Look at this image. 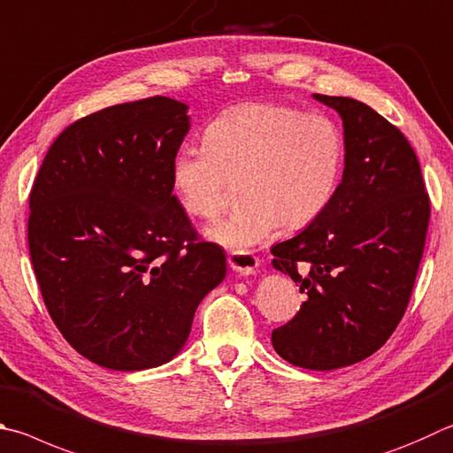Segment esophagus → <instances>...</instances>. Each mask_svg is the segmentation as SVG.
<instances>
[{
  "mask_svg": "<svg viewBox=\"0 0 453 453\" xmlns=\"http://www.w3.org/2000/svg\"><path fill=\"white\" fill-rule=\"evenodd\" d=\"M229 267L240 275H251L259 267V257L251 251H232L227 255Z\"/></svg>",
  "mask_w": 453,
  "mask_h": 453,
  "instance_id": "obj_1",
  "label": "esophagus"
}]
</instances>
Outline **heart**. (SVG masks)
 Segmentation results:
<instances>
[{
    "label": "heart",
    "instance_id": "heart-1",
    "mask_svg": "<svg viewBox=\"0 0 453 453\" xmlns=\"http://www.w3.org/2000/svg\"><path fill=\"white\" fill-rule=\"evenodd\" d=\"M347 144L320 112L250 103L234 106L203 130V146L186 144L172 158V190L192 218L224 210L234 184L243 210L219 219L208 237L232 251L269 242L287 224L305 227L323 216L342 180Z\"/></svg>",
    "mask_w": 453,
    "mask_h": 453
}]
</instances>
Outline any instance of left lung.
Segmentation results:
<instances>
[{
  "instance_id": "1",
  "label": "left lung",
  "mask_w": 453,
  "mask_h": 453,
  "mask_svg": "<svg viewBox=\"0 0 453 453\" xmlns=\"http://www.w3.org/2000/svg\"><path fill=\"white\" fill-rule=\"evenodd\" d=\"M312 96L341 114L347 160L323 216L271 248L273 267L305 293L271 342L295 366L334 370L374 355L404 317L430 198L414 148L396 127L355 98Z\"/></svg>"
}]
</instances>
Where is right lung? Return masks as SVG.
Instances as JSON below:
<instances>
[{
    "label": "right lung",
    "mask_w": 453,
    "mask_h": 453,
    "mask_svg": "<svg viewBox=\"0 0 453 453\" xmlns=\"http://www.w3.org/2000/svg\"><path fill=\"white\" fill-rule=\"evenodd\" d=\"M188 130L174 98L109 106L65 128L33 182V271L53 323L90 363L125 372L168 363L224 281L226 253L200 240L172 194Z\"/></svg>",
    "instance_id": "1"
}]
</instances>
